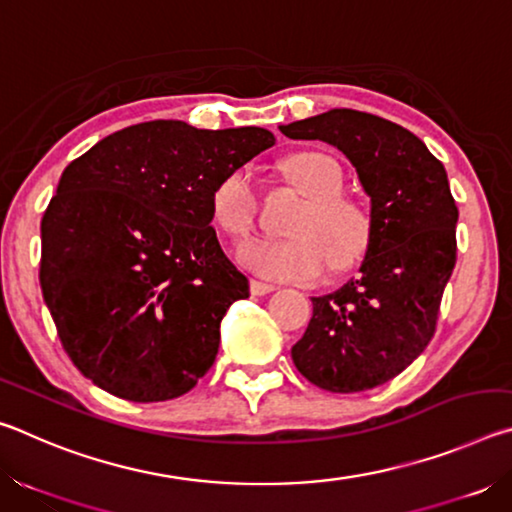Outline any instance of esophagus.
Segmentation results:
<instances>
[{"label": "esophagus", "instance_id": "esophagus-1", "mask_svg": "<svg viewBox=\"0 0 512 512\" xmlns=\"http://www.w3.org/2000/svg\"><path fill=\"white\" fill-rule=\"evenodd\" d=\"M277 287L275 284H271V282H262V280H250V293H253V296H266V293H271V291H275Z\"/></svg>", "mask_w": 512, "mask_h": 512}]
</instances>
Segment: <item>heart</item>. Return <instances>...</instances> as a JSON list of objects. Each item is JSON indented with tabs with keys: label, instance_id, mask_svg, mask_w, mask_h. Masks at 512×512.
I'll return each mask as SVG.
<instances>
[{
	"label": "heart",
	"instance_id": "heart-1",
	"mask_svg": "<svg viewBox=\"0 0 512 512\" xmlns=\"http://www.w3.org/2000/svg\"><path fill=\"white\" fill-rule=\"evenodd\" d=\"M282 173L305 196V205L289 221L287 239H262L239 248V262L250 271L277 280H316L329 264L345 271L359 262L370 244V216L345 198L343 169L332 155L300 151L282 160ZM259 198L248 169H232L214 185L210 214L232 239L253 235Z\"/></svg>",
	"mask_w": 512,
	"mask_h": 512
}]
</instances>
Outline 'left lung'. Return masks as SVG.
Instances as JSON below:
<instances>
[{
  "label": "left lung",
  "mask_w": 512,
  "mask_h": 512,
  "mask_svg": "<svg viewBox=\"0 0 512 512\" xmlns=\"http://www.w3.org/2000/svg\"><path fill=\"white\" fill-rule=\"evenodd\" d=\"M280 131L336 146L370 198L359 275L311 298L307 332L291 348L300 375L318 388L368 391L400 375L436 332L456 264L458 207L447 171L420 137L368 112L336 108Z\"/></svg>",
  "instance_id": "1"
}]
</instances>
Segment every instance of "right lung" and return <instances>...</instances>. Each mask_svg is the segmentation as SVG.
<instances>
[{
    "mask_svg": "<svg viewBox=\"0 0 512 512\" xmlns=\"http://www.w3.org/2000/svg\"><path fill=\"white\" fill-rule=\"evenodd\" d=\"M273 144L259 126L155 119L67 164L40 223V287L60 343L92 384L164 402L212 368L225 311L250 291L210 225V196Z\"/></svg>",
    "mask_w": 512,
    "mask_h": 512,
    "instance_id": "1",
    "label": "right lung"
}]
</instances>
